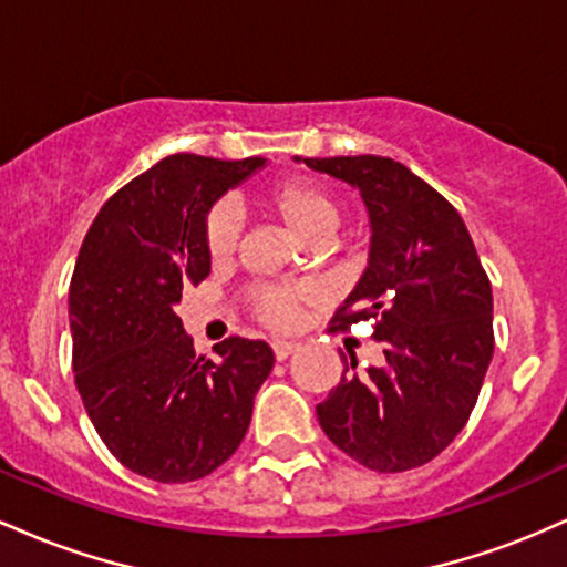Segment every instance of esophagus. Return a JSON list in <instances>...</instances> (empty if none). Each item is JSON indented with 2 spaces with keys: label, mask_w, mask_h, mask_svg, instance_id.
<instances>
[{
  "label": "esophagus",
  "mask_w": 567,
  "mask_h": 567,
  "mask_svg": "<svg viewBox=\"0 0 567 567\" xmlns=\"http://www.w3.org/2000/svg\"><path fill=\"white\" fill-rule=\"evenodd\" d=\"M271 349H275L277 360H288L292 351L298 349V343H296V341H285V338H279V341L271 343Z\"/></svg>",
  "instance_id": "1"
}]
</instances>
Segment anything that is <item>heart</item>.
<instances>
[{"label":"heart","mask_w":567,"mask_h":567,"mask_svg":"<svg viewBox=\"0 0 567 567\" xmlns=\"http://www.w3.org/2000/svg\"><path fill=\"white\" fill-rule=\"evenodd\" d=\"M266 207L277 213L303 243L330 237L338 226V202L328 188L311 181H285L266 192ZM239 243V213L231 202H218L202 224V247L213 264L229 261ZM258 320L271 328H290L298 315V292L285 288H258L252 292Z\"/></svg>","instance_id":"heart-1"}]
</instances>
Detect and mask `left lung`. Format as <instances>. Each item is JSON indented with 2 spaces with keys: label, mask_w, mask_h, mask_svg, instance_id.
I'll return each mask as SVG.
<instances>
[{
  "label": "left lung",
  "mask_w": 567,
  "mask_h": 567,
  "mask_svg": "<svg viewBox=\"0 0 567 567\" xmlns=\"http://www.w3.org/2000/svg\"><path fill=\"white\" fill-rule=\"evenodd\" d=\"M360 192L368 269L338 328L375 320L379 368L357 370L317 405L322 432L375 472L424 466L470 421L493 357V290L458 210L402 162L375 154L301 159Z\"/></svg>",
  "instance_id": "obj_1"
}]
</instances>
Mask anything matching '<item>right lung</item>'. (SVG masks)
<instances>
[{
    "label": "right lung",
    "instance_id": "obj_1",
    "mask_svg": "<svg viewBox=\"0 0 567 567\" xmlns=\"http://www.w3.org/2000/svg\"><path fill=\"white\" fill-rule=\"evenodd\" d=\"M264 165L159 159L101 207L82 243L69 288L76 389L109 451L141 477L192 483L218 470L275 368L269 343L239 336L207 360L175 315L184 288L210 275L207 210Z\"/></svg>",
    "mask_w": 567,
    "mask_h": 567
}]
</instances>
